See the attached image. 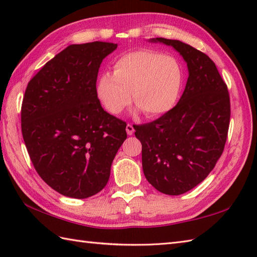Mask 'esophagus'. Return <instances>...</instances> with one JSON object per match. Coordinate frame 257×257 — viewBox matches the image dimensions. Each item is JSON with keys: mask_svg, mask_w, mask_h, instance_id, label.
<instances>
[{"mask_svg": "<svg viewBox=\"0 0 257 257\" xmlns=\"http://www.w3.org/2000/svg\"><path fill=\"white\" fill-rule=\"evenodd\" d=\"M125 132H127V134H128L129 136L134 135V133H135L134 125H133L132 123H127V125H125Z\"/></svg>", "mask_w": 257, "mask_h": 257, "instance_id": "34e87169", "label": "esophagus"}]
</instances>
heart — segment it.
<instances>
[{
	"label": "heart",
	"instance_id": "heart-1",
	"mask_svg": "<svg viewBox=\"0 0 257 257\" xmlns=\"http://www.w3.org/2000/svg\"><path fill=\"white\" fill-rule=\"evenodd\" d=\"M183 68L176 57L140 50L125 53L113 63V74L99 75L97 96L106 110L119 114L133 99L147 117L157 118L177 105L183 86Z\"/></svg>",
	"mask_w": 257,
	"mask_h": 257
}]
</instances>
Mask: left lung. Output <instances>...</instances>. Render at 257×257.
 Returning <instances> with one entry per match:
<instances>
[{"mask_svg": "<svg viewBox=\"0 0 257 257\" xmlns=\"http://www.w3.org/2000/svg\"><path fill=\"white\" fill-rule=\"evenodd\" d=\"M187 63L189 77L179 102L149 123L134 125L143 145V169L160 192L179 195L196 187L215 167L227 138L230 96L212 59L181 41L157 37Z\"/></svg>", "mask_w": 257, "mask_h": 257, "instance_id": "left-lung-1", "label": "left lung"}]
</instances>
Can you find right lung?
Here are the masks:
<instances>
[{
	"instance_id": "1",
	"label": "right lung",
	"mask_w": 257,
	"mask_h": 257,
	"mask_svg": "<svg viewBox=\"0 0 257 257\" xmlns=\"http://www.w3.org/2000/svg\"><path fill=\"white\" fill-rule=\"evenodd\" d=\"M117 44H73L47 62L26 87L22 134L40 177L65 196L99 192L127 138L125 122L108 113L97 97L102 59Z\"/></svg>"
}]
</instances>
